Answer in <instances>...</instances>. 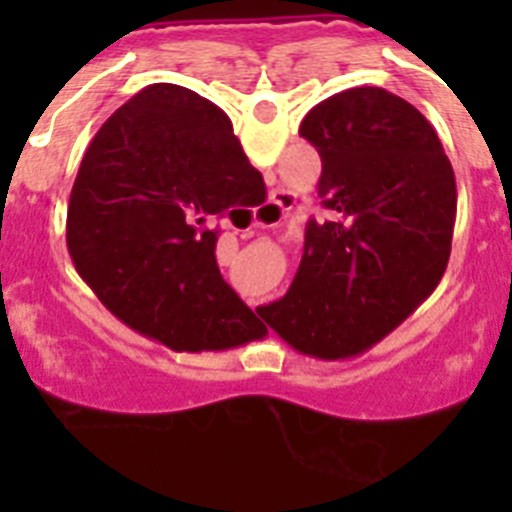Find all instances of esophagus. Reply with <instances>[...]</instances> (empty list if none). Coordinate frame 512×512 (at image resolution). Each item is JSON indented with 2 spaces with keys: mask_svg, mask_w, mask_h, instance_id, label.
<instances>
[{
  "mask_svg": "<svg viewBox=\"0 0 512 512\" xmlns=\"http://www.w3.org/2000/svg\"><path fill=\"white\" fill-rule=\"evenodd\" d=\"M292 207H295V194L287 192V189H274L269 202H266L264 207H259V212H256L253 225H256V228H274V225L282 223L284 215H287Z\"/></svg>",
  "mask_w": 512,
  "mask_h": 512,
  "instance_id": "1",
  "label": "esophagus"
}]
</instances>
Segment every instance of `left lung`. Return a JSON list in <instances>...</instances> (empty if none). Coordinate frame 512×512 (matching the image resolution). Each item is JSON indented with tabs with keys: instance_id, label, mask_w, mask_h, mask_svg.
Returning a JSON list of instances; mask_svg holds the SVG:
<instances>
[{
	"instance_id": "8db88e82",
	"label": "left lung",
	"mask_w": 512,
	"mask_h": 512,
	"mask_svg": "<svg viewBox=\"0 0 512 512\" xmlns=\"http://www.w3.org/2000/svg\"><path fill=\"white\" fill-rule=\"evenodd\" d=\"M323 161L325 220L266 323L318 359L382 341L441 282L456 220V179L436 130L413 104L356 87L315 104L300 125Z\"/></svg>"
}]
</instances>
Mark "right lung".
<instances>
[{
	"label": "right lung",
	"mask_w": 512,
	"mask_h": 512,
	"mask_svg": "<svg viewBox=\"0 0 512 512\" xmlns=\"http://www.w3.org/2000/svg\"><path fill=\"white\" fill-rule=\"evenodd\" d=\"M248 171L233 122L210 99L176 84L140 89L81 158L66 217L79 277L115 318L174 351L261 338L215 259L217 223L241 207Z\"/></svg>",
	"instance_id": "add662e5"
}]
</instances>
